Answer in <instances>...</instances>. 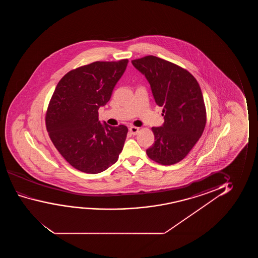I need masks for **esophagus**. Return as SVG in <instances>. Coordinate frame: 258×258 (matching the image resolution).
<instances>
[{
    "label": "esophagus",
    "mask_w": 258,
    "mask_h": 258,
    "mask_svg": "<svg viewBox=\"0 0 258 258\" xmlns=\"http://www.w3.org/2000/svg\"><path fill=\"white\" fill-rule=\"evenodd\" d=\"M130 132H131L132 135H137L138 132H139V127L131 126V127H130Z\"/></svg>",
    "instance_id": "34e87169"
}]
</instances>
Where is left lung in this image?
<instances>
[{"instance_id": "obj_1", "label": "left lung", "mask_w": 258, "mask_h": 258, "mask_svg": "<svg viewBox=\"0 0 258 258\" xmlns=\"http://www.w3.org/2000/svg\"><path fill=\"white\" fill-rule=\"evenodd\" d=\"M131 62L149 82L156 104L163 107L165 121L152 127L155 142L146 153L161 165L179 162L205 130L206 110L201 88L188 71L159 57L148 55Z\"/></svg>"}]
</instances>
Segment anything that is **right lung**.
I'll list each match as a JSON object with an SVG mask.
<instances>
[{
  "label": "right lung",
  "instance_id": "add662e5",
  "mask_svg": "<svg viewBox=\"0 0 258 258\" xmlns=\"http://www.w3.org/2000/svg\"><path fill=\"white\" fill-rule=\"evenodd\" d=\"M127 59L95 61L68 72L58 83L46 116V130L60 155L76 169L99 173L116 162L127 133L99 120Z\"/></svg>",
  "mask_w": 258,
  "mask_h": 258
}]
</instances>
